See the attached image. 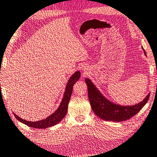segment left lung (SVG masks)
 Masks as SVG:
<instances>
[{"label": "left lung", "mask_w": 157, "mask_h": 157, "mask_svg": "<svg viewBox=\"0 0 157 157\" xmlns=\"http://www.w3.org/2000/svg\"><path fill=\"white\" fill-rule=\"evenodd\" d=\"M144 54L146 55L145 51ZM85 82L87 85L88 98L92 110L97 116L106 121L123 122L129 120L142 109L149 98L150 94H148L143 101L135 105L122 106L116 105L105 98L90 79L86 78Z\"/></svg>", "instance_id": "1"}]
</instances>
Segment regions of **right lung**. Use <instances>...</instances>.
<instances>
[{
	"label": "right lung",
	"mask_w": 157,
	"mask_h": 157,
	"mask_svg": "<svg viewBox=\"0 0 157 157\" xmlns=\"http://www.w3.org/2000/svg\"><path fill=\"white\" fill-rule=\"evenodd\" d=\"M80 78V72L77 71L75 72L71 78H70L69 81L66 86V89L65 94H64V97L62 100V101L59 105L58 109H57L53 114L48 117L45 120L37 121V122H29V121L24 120L18 116L14 114L15 118L20 122L25 124L28 125V127H31L33 128H38V129H43V128H48L50 127H52V126L58 124L65 117L66 115V113L67 112V107L68 104H69V101L71 98L72 93V87H73L74 84Z\"/></svg>",
	"instance_id": "1"
}]
</instances>
